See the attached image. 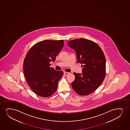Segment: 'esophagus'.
<instances>
[{"label": "esophagus", "mask_w": 130, "mask_h": 130, "mask_svg": "<svg viewBox=\"0 0 130 130\" xmlns=\"http://www.w3.org/2000/svg\"><path fill=\"white\" fill-rule=\"evenodd\" d=\"M64 74L65 75H68L69 74V72H64Z\"/></svg>", "instance_id": "obj_1"}]
</instances>
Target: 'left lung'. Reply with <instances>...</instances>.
Wrapping results in <instances>:
<instances>
[{
	"label": "left lung",
	"instance_id": "8db88e82",
	"mask_svg": "<svg viewBox=\"0 0 130 130\" xmlns=\"http://www.w3.org/2000/svg\"><path fill=\"white\" fill-rule=\"evenodd\" d=\"M69 46L75 50L77 62L82 64V74L74 72L75 79L72 83L73 90L80 95H87L96 90L105 76V54L99 45L84 38L72 40Z\"/></svg>",
	"mask_w": 130,
	"mask_h": 130
}]
</instances>
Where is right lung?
I'll return each mask as SVG.
<instances>
[{
    "mask_svg": "<svg viewBox=\"0 0 130 130\" xmlns=\"http://www.w3.org/2000/svg\"><path fill=\"white\" fill-rule=\"evenodd\" d=\"M64 46V40H45L36 43L28 51L23 62L27 82L31 89L40 97H50L55 92L62 71L50 67Z\"/></svg>",
    "mask_w": 130,
    "mask_h": 130,
    "instance_id": "right-lung-1",
    "label": "right lung"
}]
</instances>
